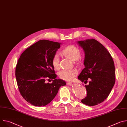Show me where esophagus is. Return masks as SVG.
Masks as SVG:
<instances>
[{
  "label": "esophagus",
  "mask_w": 127,
  "mask_h": 127,
  "mask_svg": "<svg viewBox=\"0 0 127 127\" xmlns=\"http://www.w3.org/2000/svg\"><path fill=\"white\" fill-rule=\"evenodd\" d=\"M67 84L68 85H69V86H71V85H72V83L71 82H67Z\"/></svg>",
  "instance_id": "34e87169"
}]
</instances>
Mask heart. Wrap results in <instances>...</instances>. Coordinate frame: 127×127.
<instances>
[{
    "instance_id": "1",
    "label": "heart",
    "mask_w": 127,
    "mask_h": 127,
    "mask_svg": "<svg viewBox=\"0 0 127 127\" xmlns=\"http://www.w3.org/2000/svg\"><path fill=\"white\" fill-rule=\"evenodd\" d=\"M62 54L65 56L69 58L71 60L75 61L77 60L80 56V51L79 49L73 45L66 47L62 51ZM60 59L58 55H54L53 57L52 63L53 66L56 69L60 68ZM77 71L76 69H63L59 72V77L66 81H70L73 79L77 75Z\"/></svg>"
}]
</instances>
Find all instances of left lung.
<instances>
[{"label": "left lung", "mask_w": 127, "mask_h": 127, "mask_svg": "<svg viewBox=\"0 0 127 127\" xmlns=\"http://www.w3.org/2000/svg\"><path fill=\"white\" fill-rule=\"evenodd\" d=\"M84 52L85 68L78 76L85 85L87 96L81 102L94 106L103 102L110 95L115 83V68L110 53L99 42L94 39L77 42Z\"/></svg>", "instance_id": "8db88e82"}]
</instances>
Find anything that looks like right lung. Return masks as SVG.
I'll use <instances>...</instances> for the list:
<instances>
[{
    "mask_svg": "<svg viewBox=\"0 0 127 127\" xmlns=\"http://www.w3.org/2000/svg\"><path fill=\"white\" fill-rule=\"evenodd\" d=\"M61 44L40 40L27 48L18 60L15 68L18 87L23 98L33 105H47L55 98L60 87L66 85L64 80L56 78L52 63ZM48 78L54 79L52 84L45 82Z\"/></svg>",
    "mask_w": 127,
    "mask_h": 127,
    "instance_id": "obj_1",
    "label": "right lung"
}]
</instances>
